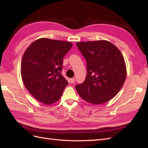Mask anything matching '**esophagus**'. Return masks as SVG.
Listing matches in <instances>:
<instances>
[{"label":"esophagus","instance_id":"34e87169","mask_svg":"<svg viewBox=\"0 0 148 148\" xmlns=\"http://www.w3.org/2000/svg\"><path fill=\"white\" fill-rule=\"evenodd\" d=\"M75 82V78L70 79V82L71 84Z\"/></svg>","mask_w":148,"mask_h":148}]
</instances>
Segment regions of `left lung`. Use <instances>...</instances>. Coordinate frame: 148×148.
<instances>
[{"label":"left lung","instance_id":"obj_1","mask_svg":"<svg viewBox=\"0 0 148 148\" xmlns=\"http://www.w3.org/2000/svg\"><path fill=\"white\" fill-rule=\"evenodd\" d=\"M77 46L86 61L84 82L75 86L83 99L92 104L105 103L114 97L127 77L124 58L109 41L78 42Z\"/></svg>","mask_w":148,"mask_h":148}]
</instances>
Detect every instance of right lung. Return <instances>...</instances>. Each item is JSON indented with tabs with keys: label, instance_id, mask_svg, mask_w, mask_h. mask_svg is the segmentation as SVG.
I'll return each instance as SVG.
<instances>
[{
	"label": "right lung",
	"instance_id": "add662e5",
	"mask_svg": "<svg viewBox=\"0 0 148 148\" xmlns=\"http://www.w3.org/2000/svg\"><path fill=\"white\" fill-rule=\"evenodd\" d=\"M72 46L70 42L41 38L25 51L21 64L22 80L31 95L43 104L59 101L68 85L61 72L64 57Z\"/></svg>",
	"mask_w": 148,
	"mask_h": 148
}]
</instances>
